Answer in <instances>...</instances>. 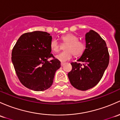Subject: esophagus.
I'll return each instance as SVG.
<instances>
[{
  "label": "esophagus",
  "instance_id": "obj_1",
  "mask_svg": "<svg viewBox=\"0 0 120 120\" xmlns=\"http://www.w3.org/2000/svg\"><path fill=\"white\" fill-rule=\"evenodd\" d=\"M64 64H65V63H61V66H63Z\"/></svg>",
  "mask_w": 120,
  "mask_h": 120
}]
</instances>
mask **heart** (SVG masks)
Returning <instances> with one entry per match:
<instances>
[{"label":"heart","mask_w":120,"mask_h":120,"mask_svg":"<svg viewBox=\"0 0 120 120\" xmlns=\"http://www.w3.org/2000/svg\"><path fill=\"white\" fill-rule=\"evenodd\" d=\"M64 44H67L65 47L66 51L56 55V58L59 61L65 62L70 60L73 55L75 57H78L83 55L86 49V45L83 41H79L76 35L72 33L67 34L61 37ZM51 50L57 53L60 51V45L56 40H53L50 44Z\"/></svg>","instance_id":"b5f03b06"}]
</instances>
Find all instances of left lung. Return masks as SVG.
Here are the masks:
<instances>
[{
	"label": "left lung",
	"instance_id": "8db88e82",
	"mask_svg": "<svg viewBox=\"0 0 120 120\" xmlns=\"http://www.w3.org/2000/svg\"><path fill=\"white\" fill-rule=\"evenodd\" d=\"M86 49L78 62H72L68 74L72 86L85 91L94 87L101 78L109 63V54L105 41L93 30L86 34Z\"/></svg>",
	"mask_w": 120,
	"mask_h": 120
}]
</instances>
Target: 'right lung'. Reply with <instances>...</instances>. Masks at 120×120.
I'll return each instance as SVG.
<instances>
[{"label":"right lung","mask_w":120,"mask_h":120,"mask_svg":"<svg viewBox=\"0 0 120 120\" xmlns=\"http://www.w3.org/2000/svg\"><path fill=\"white\" fill-rule=\"evenodd\" d=\"M52 36L47 32L35 31L21 36L14 46L11 60L18 78L26 87L41 91L49 89L60 61L51 52ZM52 56L53 60L47 61Z\"/></svg>","instance_id":"1"}]
</instances>
